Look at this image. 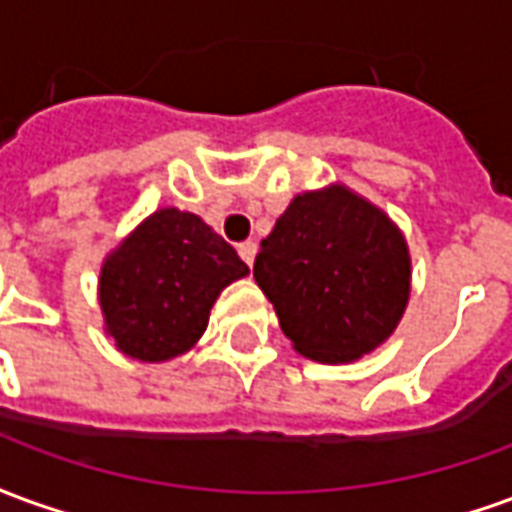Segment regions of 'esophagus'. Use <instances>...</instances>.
Instances as JSON below:
<instances>
[{
  "mask_svg": "<svg viewBox=\"0 0 512 512\" xmlns=\"http://www.w3.org/2000/svg\"><path fill=\"white\" fill-rule=\"evenodd\" d=\"M238 255H241V260H244L246 266H252V263H255V255H257L255 241H244V244H238Z\"/></svg>",
  "mask_w": 512,
  "mask_h": 512,
  "instance_id": "1",
  "label": "esophagus"
}]
</instances>
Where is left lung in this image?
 <instances>
[{"label":"left lung","mask_w":512,"mask_h":512,"mask_svg":"<svg viewBox=\"0 0 512 512\" xmlns=\"http://www.w3.org/2000/svg\"><path fill=\"white\" fill-rule=\"evenodd\" d=\"M255 282L301 356L343 365L397 329L411 293V257L381 208L329 186L293 197L260 244Z\"/></svg>","instance_id":"left-lung-1"}]
</instances>
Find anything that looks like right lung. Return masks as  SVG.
<instances>
[{
  "label": "right lung",
  "mask_w": 512,
  "mask_h": 512,
  "mask_svg": "<svg viewBox=\"0 0 512 512\" xmlns=\"http://www.w3.org/2000/svg\"><path fill=\"white\" fill-rule=\"evenodd\" d=\"M249 274L233 246L194 213L161 208L104 260L106 334L139 362H167L200 340L213 301Z\"/></svg>",
  "instance_id": "1"
}]
</instances>
